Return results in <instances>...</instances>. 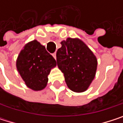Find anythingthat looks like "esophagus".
Returning <instances> with one entry per match:
<instances>
[{"mask_svg":"<svg viewBox=\"0 0 123 123\" xmlns=\"http://www.w3.org/2000/svg\"><path fill=\"white\" fill-rule=\"evenodd\" d=\"M53 58L56 60V53H54L53 54Z\"/></svg>","mask_w":123,"mask_h":123,"instance_id":"obj_1","label":"esophagus"}]
</instances>
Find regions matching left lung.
<instances>
[{
    "instance_id": "8db88e82",
    "label": "left lung",
    "mask_w": 123,
    "mask_h": 123,
    "mask_svg": "<svg viewBox=\"0 0 123 123\" xmlns=\"http://www.w3.org/2000/svg\"><path fill=\"white\" fill-rule=\"evenodd\" d=\"M56 53L57 64L68 87L75 92L86 91L93 80L98 62L86 44L78 38L62 40Z\"/></svg>"
}]
</instances>
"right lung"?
<instances>
[{"mask_svg": "<svg viewBox=\"0 0 123 123\" xmlns=\"http://www.w3.org/2000/svg\"><path fill=\"white\" fill-rule=\"evenodd\" d=\"M55 66L54 58L36 40L24 46L16 61L17 70L25 85L36 91L45 87L48 75Z\"/></svg>", "mask_w": 123, "mask_h": 123, "instance_id": "right-lung-1", "label": "right lung"}]
</instances>
